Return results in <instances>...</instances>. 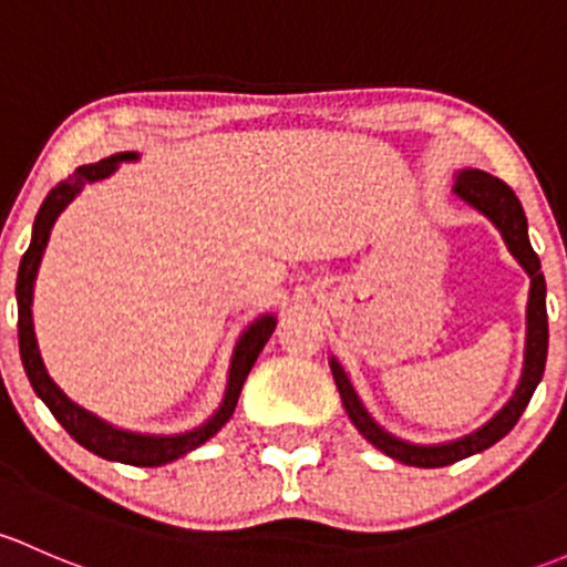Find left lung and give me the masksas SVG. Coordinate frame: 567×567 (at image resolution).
Returning a JSON list of instances; mask_svg holds the SVG:
<instances>
[{"label": "left lung", "instance_id": "obj_1", "mask_svg": "<svg viewBox=\"0 0 567 567\" xmlns=\"http://www.w3.org/2000/svg\"><path fill=\"white\" fill-rule=\"evenodd\" d=\"M453 194L464 198L470 207H475L477 213L486 215L494 226L499 229L502 240H505L507 250L516 256L518 265L524 267V272L529 276V302H527V343H524V369L522 379L516 384V393L511 395L502 410L488 420L486 425H481L472 434L461 436V440L442 442V445H412V442L399 440V436L388 434L377 420L371 417L369 410L363 406L360 395L354 393L352 382H349L347 371L341 369L336 358H330V371L336 379V388L341 393L343 410H347L349 420L354 423V429L371 442L373 447L384 453V456L401 461V464L410 466H447L456 464V461L475 456V453L486 451L494 442H499L513 425L518 423L522 412L527 410L529 399H533L535 388L544 379L546 369V352H548V317H546V281L544 272H540V259L533 250L527 237V215H524L522 202L516 194L507 188L505 183L492 174L481 172V168H461L456 174V185H453Z\"/></svg>", "mask_w": 567, "mask_h": 567}]
</instances>
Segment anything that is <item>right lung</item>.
Instances as JSON below:
<instances>
[{
	"instance_id": "1",
	"label": "right lung",
	"mask_w": 567,
	"mask_h": 567,
	"mask_svg": "<svg viewBox=\"0 0 567 567\" xmlns=\"http://www.w3.org/2000/svg\"><path fill=\"white\" fill-rule=\"evenodd\" d=\"M136 153H116L111 157H103L101 163L79 166L68 179H62L56 188H51V194L45 196L43 204H40L38 218H34L32 226V243H29L27 254H23L19 267V281H16V300H19V349L23 371H27L29 384L34 388V393L43 399V404L49 406L51 414L62 423V429H65L81 447H86V451L95 453V456L101 458L120 461V464L161 466L185 456V453L196 451L198 445H204L209 436H215L226 423H229V417L235 414L237 399H240L245 377L254 369L256 358H259V352L265 349V343L270 341L278 319L272 317V313H265V317H259L256 322L245 327L240 341H237L235 347V354H231L224 401H220L218 410L213 412V417H207L198 429L185 431V434H136V431L116 429V425L106 423V420H101L97 414L86 412L84 406L70 401L68 395L56 388V382L49 377V371H45L43 358H40L32 322V289L34 278H38L40 259H43V250L45 245H49L51 226L60 218L62 209L81 194V188H84L86 183H97V179L111 177L122 161H136Z\"/></svg>"
}]
</instances>
